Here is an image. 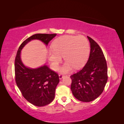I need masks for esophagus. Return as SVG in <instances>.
<instances>
[{
	"label": "esophagus",
	"instance_id": "34e87169",
	"mask_svg": "<svg viewBox=\"0 0 124 124\" xmlns=\"http://www.w3.org/2000/svg\"><path fill=\"white\" fill-rule=\"evenodd\" d=\"M63 77H64L63 75H62V74H60L59 75V79H62Z\"/></svg>",
	"mask_w": 124,
	"mask_h": 124
}]
</instances>
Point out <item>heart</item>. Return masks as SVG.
<instances>
[{"instance_id":"b5f03b06","label":"heart","mask_w":124,"mask_h":124,"mask_svg":"<svg viewBox=\"0 0 124 124\" xmlns=\"http://www.w3.org/2000/svg\"><path fill=\"white\" fill-rule=\"evenodd\" d=\"M51 48L47 52L51 68L54 70H57L62 61V56H63L66 61L60 69V72L63 73L69 72L74 68H82L90 54L89 42L82 35H62L54 40Z\"/></svg>"}]
</instances>
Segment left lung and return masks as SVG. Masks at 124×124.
<instances>
[{
	"instance_id": "1",
	"label": "left lung",
	"mask_w": 124,
	"mask_h": 124,
	"mask_svg": "<svg viewBox=\"0 0 124 124\" xmlns=\"http://www.w3.org/2000/svg\"><path fill=\"white\" fill-rule=\"evenodd\" d=\"M87 38L91 48L89 60L82 70L70 76L73 95L85 102L99 97L108 80L107 66L103 51L96 42Z\"/></svg>"
}]
</instances>
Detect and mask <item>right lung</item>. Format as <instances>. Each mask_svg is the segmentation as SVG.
Returning <instances> with one entry per match:
<instances>
[{
	"label": "right lung",
	"instance_id": "right-lung-1",
	"mask_svg": "<svg viewBox=\"0 0 124 124\" xmlns=\"http://www.w3.org/2000/svg\"><path fill=\"white\" fill-rule=\"evenodd\" d=\"M56 35V33L33 35L23 42L16 54L15 61L16 84L25 99L38 107L45 106L54 100L59 77L46 64L36 68L26 66L21 58V52L31 40H39L47 46Z\"/></svg>",
	"mask_w": 124,
	"mask_h": 124
}]
</instances>
